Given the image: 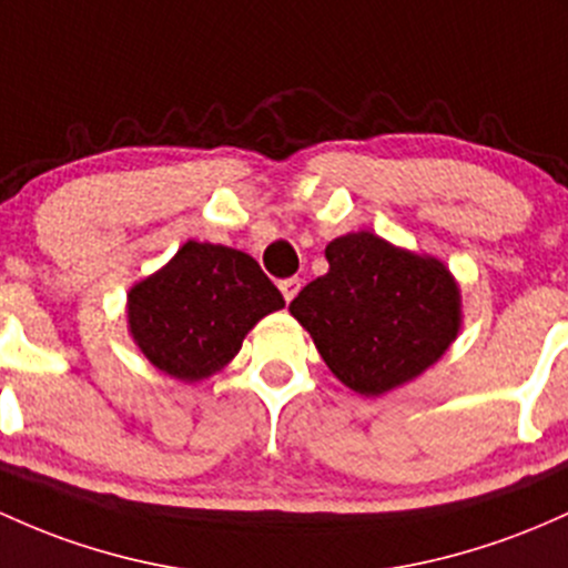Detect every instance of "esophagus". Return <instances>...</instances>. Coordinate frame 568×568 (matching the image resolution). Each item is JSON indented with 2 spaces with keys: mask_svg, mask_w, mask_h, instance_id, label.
I'll list each match as a JSON object with an SVG mask.
<instances>
[{
  "mask_svg": "<svg viewBox=\"0 0 568 568\" xmlns=\"http://www.w3.org/2000/svg\"><path fill=\"white\" fill-rule=\"evenodd\" d=\"M277 285H280V291H283L285 302H291V298L298 294V288H302V280H298V277H285V280H280Z\"/></svg>",
  "mask_w": 568,
  "mask_h": 568,
  "instance_id": "obj_1",
  "label": "esophagus"
}]
</instances>
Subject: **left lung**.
<instances>
[{"mask_svg": "<svg viewBox=\"0 0 568 568\" xmlns=\"http://www.w3.org/2000/svg\"><path fill=\"white\" fill-rule=\"evenodd\" d=\"M326 261L328 272L304 285L288 310L347 388L385 394L456 339L458 285L436 258L358 232L328 242Z\"/></svg>", "mask_w": 568, "mask_h": 568, "instance_id": "left-lung-1", "label": "left lung"}]
</instances>
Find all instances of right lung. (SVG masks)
<instances>
[{
    "label": "right lung",
    "instance_id": "add662e5",
    "mask_svg": "<svg viewBox=\"0 0 568 568\" xmlns=\"http://www.w3.org/2000/svg\"><path fill=\"white\" fill-rule=\"evenodd\" d=\"M285 307L258 261L234 247L185 242L129 294V328L166 375L196 383L240 353L255 323Z\"/></svg>",
    "mask_w": 568,
    "mask_h": 568
}]
</instances>
